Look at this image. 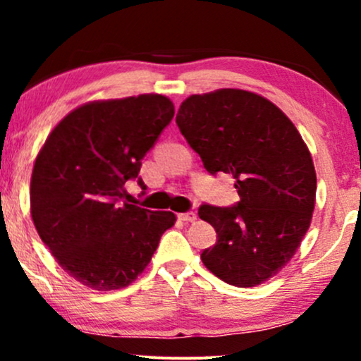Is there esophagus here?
<instances>
[{
  "mask_svg": "<svg viewBox=\"0 0 361 361\" xmlns=\"http://www.w3.org/2000/svg\"><path fill=\"white\" fill-rule=\"evenodd\" d=\"M178 217H180V221H183V222L197 221V214H195L193 210H188V212H183V214H178Z\"/></svg>",
  "mask_w": 361,
  "mask_h": 361,
  "instance_id": "34e87169",
  "label": "esophagus"
}]
</instances>
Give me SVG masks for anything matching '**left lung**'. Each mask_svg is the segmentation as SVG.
I'll return each mask as SVG.
<instances>
[{"instance_id": "left-lung-1", "label": "left lung", "mask_w": 361, "mask_h": 361, "mask_svg": "<svg viewBox=\"0 0 361 361\" xmlns=\"http://www.w3.org/2000/svg\"><path fill=\"white\" fill-rule=\"evenodd\" d=\"M176 126L210 175H233L239 195L231 207L198 209L217 233L204 264L234 287L271 279L295 255L316 204V169L299 130L279 106L243 90L186 98Z\"/></svg>"}]
</instances>
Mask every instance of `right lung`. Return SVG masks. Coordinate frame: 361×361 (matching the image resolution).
<instances>
[{
	"mask_svg": "<svg viewBox=\"0 0 361 361\" xmlns=\"http://www.w3.org/2000/svg\"><path fill=\"white\" fill-rule=\"evenodd\" d=\"M173 115L163 94L88 103L57 123L37 156L35 229L62 270L86 287L109 292L130 285L175 224L173 212L126 202L127 181L137 180L146 192L142 159Z\"/></svg>",
	"mask_w": 361,
	"mask_h": 361,
	"instance_id": "1",
	"label": "right lung"
}]
</instances>
